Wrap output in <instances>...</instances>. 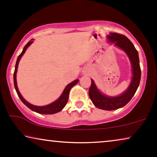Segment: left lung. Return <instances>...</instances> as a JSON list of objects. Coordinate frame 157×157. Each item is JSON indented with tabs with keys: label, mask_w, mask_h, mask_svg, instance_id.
<instances>
[{
	"label": "left lung",
	"mask_w": 157,
	"mask_h": 157,
	"mask_svg": "<svg viewBox=\"0 0 157 157\" xmlns=\"http://www.w3.org/2000/svg\"><path fill=\"white\" fill-rule=\"evenodd\" d=\"M109 43L121 49L126 53L130 60L132 68V78L127 89L121 95L109 96L102 94L91 79L89 94L94 106L106 111L116 110L128 104L136 93L141 80V68L139 65V53L134 44L125 36L117 33H110L107 36Z\"/></svg>",
	"instance_id": "1"
}]
</instances>
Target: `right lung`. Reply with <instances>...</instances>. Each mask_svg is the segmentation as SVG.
<instances>
[{"mask_svg": "<svg viewBox=\"0 0 157 157\" xmlns=\"http://www.w3.org/2000/svg\"><path fill=\"white\" fill-rule=\"evenodd\" d=\"M33 40L31 39L30 41L28 42V44L25 45L24 46V48L23 49V51L21 52L20 55L18 56V59H17L16 61V66H15V71H14V74H13V81H14V86H15V89L17 92V94H18V97L20 98V99L21 100L23 104H24L25 106H26L28 108H29L31 110L35 111V112H37L38 113H41V114H53V113H58L59 111H61L62 109H63L65 106L67 104L68 100V95H69V92L71 88L77 84V83L78 82V79H76L74 81H72L71 83H68V84L66 86L65 89H64L63 93L61 94V95L60 96V97L58 98L57 100H56L55 101H53L51 104L46 105V106H35V105H33L31 104H30L25 101L22 96L20 92H19L18 86H17V81H16V73L17 71H18V63L19 61L21 59V57L23 56V54H24L26 49L29 48V47L31 46L32 43H33Z\"/></svg>", "mask_w": 157, "mask_h": 157, "instance_id": "add662e5", "label": "right lung"}]
</instances>
